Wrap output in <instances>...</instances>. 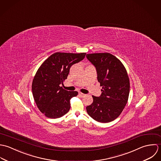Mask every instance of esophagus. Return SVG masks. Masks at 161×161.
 I'll return each instance as SVG.
<instances>
[{
  "label": "esophagus",
  "instance_id": "obj_1",
  "mask_svg": "<svg viewBox=\"0 0 161 161\" xmlns=\"http://www.w3.org/2000/svg\"><path fill=\"white\" fill-rule=\"evenodd\" d=\"M78 95H79V96H80L81 97H85V96L86 95L85 94H84V93H81V92H79V93H78Z\"/></svg>",
  "mask_w": 161,
  "mask_h": 161
}]
</instances>
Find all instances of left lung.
<instances>
[{
  "label": "left lung",
  "instance_id": "obj_1",
  "mask_svg": "<svg viewBox=\"0 0 161 161\" xmlns=\"http://www.w3.org/2000/svg\"><path fill=\"white\" fill-rule=\"evenodd\" d=\"M95 67L97 79L102 86L99 97L92 96L93 103L86 107L88 114L100 123L116 119L125 108L129 94V80L124 65L109 53L86 55Z\"/></svg>",
  "mask_w": 161,
  "mask_h": 161
}]
</instances>
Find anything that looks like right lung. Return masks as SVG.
<instances>
[{
  "mask_svg": "<svg viewBox=\"0 0 161 161\" xmlns=\"http://www.w3.org/2000/svg\"><path fill=\"white\" fill-rule=\"evenodd\" d=\"M85 55L57 52L38 68L33 80V96L39 110L47 118H60L69 110V100L78 92L66 91L60 85H64L71 66L83 60Z\"/></svg>",
  "mask_w": 161,
  "mask_h": 161,
  "instance_id": "add662e5",
  "label": "right lung"
}]
</instances>
